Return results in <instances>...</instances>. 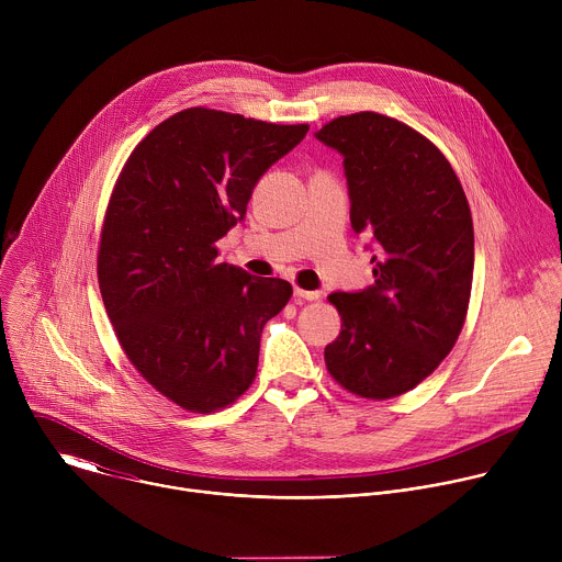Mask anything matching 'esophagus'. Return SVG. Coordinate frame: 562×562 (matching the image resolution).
<instances>
[{
	"instance_id": "esophagus-1",
	"label": "esophagus",
	"mask_w": 562,
	"mask_h": 562,
	"mask_svg": "<svg viewBox=\"0 0 562 562\" xmlns=\"http://www.w3.org/2000/svg\"><path fill=\"white\" fill-rule=\"evenodd\" d=\"M293 295H295L297 300H306V302H313V300L323 297V293H319V291H304V289H300V286L293 289Z\"/></svg>"
}]
</instances>
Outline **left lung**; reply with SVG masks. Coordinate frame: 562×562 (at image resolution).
<instances>
[{
	"label": "left lung",
	"instance_id": "8db88e82",
	"mask_svg": "<svg viewBox=\"0 0 562 562\" xmlns=\"http://www.w3.org/2000/svg\"><path fill=\"white\" fill-rule=\"evenodd\" d=\"M315 137L345 157L351 226L371 237L373 284L331 293L342 329L329 373L371 400L414 389L453 349L469 306L473 222L447 157L418 131L362 111Z\"/></svg>",
	"mask_w": 562,
	"mask_h": 562
}]
</instances>
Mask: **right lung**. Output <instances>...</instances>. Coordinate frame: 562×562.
Instances as JSON below:
<instances>
[{
	"label": "right lung",
	"instance_id": "obj_1",
	"mask_svg": "<svg viewBox=\"0 0 562 562\" xmlns=\"http://www.w3.org/2000/svg\"><path fill=\"white\" fill-rule=\"evenodd\" d=\"M306 131L187 109L157 124L117 178L98 254L102 300L133 367L187 412H217L251 386L262 329L293 293L217 262L215 243Z\"/></svg>",
	"mask_w": 562,
	"mask_h": 562
}]
</instances>
